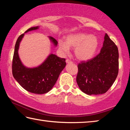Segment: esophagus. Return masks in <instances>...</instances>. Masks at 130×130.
<instances>
[{
  "mask_svg": "<svg viewBox=\"0 0 130 130\" xmlns=\"http://www.w3.org/2000/svg\"><path fill=\"white\" fill-rule=\"evenodd\" d=\"M66 62H67V63H72V61L71 60H69V59H67V60H66Z\"/></svg>",
  "mask_w": 130,
  "mask_h": 130,
  "instance_id": "1",
  "label": "esophagus"
}]
</instances>
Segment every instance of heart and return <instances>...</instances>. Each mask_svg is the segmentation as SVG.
I'll return each instance as SVG.
<instances>
[{
    "mask_svg": "<svg viewBox=\"0 0 130 130\" xmlns=\"http://www.w3.org/2000/svg\"><path fill=\"white\" fill-rule=\"evenodd\" d=\"M99 46L98 38L93 35L85 33L70 34L66 38V42L59 40V49L63 54L69 52L70 47L74 48V54L79 60L91 59L95 54Z\"/></svg>",
    "mask_w": 130,
    "mask_h": 130,
    "instance_id": "obj_1",
    "label": "heart"
}]
</instances>
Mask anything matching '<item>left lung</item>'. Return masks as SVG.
Instances as JSON below:
<instances>
[{"label": "left lung", "instance_id": "obj_1", "mask_svg": "<svg viewBox=\"0 0 130 130\" xmlns=\"http://www.w3.org/2000/svg\"><path fill=\"white\" fill-rule=\"evenodd\" d=\"M76 81L80 89L88 95L105 93L115 82L119 71L118 47L105 34L100 53L78 65Z\"/></svg>", "mask_w": 130, "mask_h": 130}]
</instances>
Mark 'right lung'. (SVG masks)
Wrapping results in <instances>:
<instances>
[{"mask_svg":"<svg viewBox=\"0 0 130 130\" xmlns=\"http://www.w3.org/2000/svg\"><path fill=\"white\" fill-rule=\"evenodd\" d=\"M39 27V26L31 27L26 30L25 33L38 29ZM25 33L18 37L15 44L12 64V75L21 87L27 91L36 94L46 93L54 87L61 72L65 67V59L51 53L38 67H25L18 54L19 45ZM49 38L54 46H57L58 42L56 39L52 37H49Z\"/></svg>","mask_w":130,"mask_h":130,"instance_id":"right-lung-1","label":"right lung"}]
</instances>
